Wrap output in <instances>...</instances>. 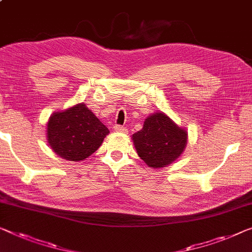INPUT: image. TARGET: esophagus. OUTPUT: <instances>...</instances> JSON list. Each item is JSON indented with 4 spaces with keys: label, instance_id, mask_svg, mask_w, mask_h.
Returning <instances> with one entry per match:
<instances>
[{
    "label": "esophagus",
    "instance_id": "esophagus-1",
    "mask_svg": "<svg viewBox=\"0 0 252 252\" xmlns=\"http://www.w3.org/2000/svg\"><path fill=\"white\" fill-rule=\"evenodd\" d=\"M113 129H114V131H116V132H126V129L125 126H119V125L114 126Z\"/></svg>",
    "mask_w": 252,
    "mask_h": 252
}]
</instances>
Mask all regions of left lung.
<instances>
[{"instance_id": "8db88e82", "label": "left lung", "mask_w": 252, "mask_h": 252, "mask_svg": "<svg viewBox=\"0 0 252 252\" xmlns=\"http://www.w3.org/2000/svg\"><path fill=\"white\" fill-rule=\"evenodd\" d=\"M187 131L163 113L145 120L144 127L132 136L140 158L150 167H164L181 155L187 145Z\"/></svg>"}]
</instances>
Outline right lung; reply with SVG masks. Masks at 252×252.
<instances>
[{
  "label": "right lung",
  "instance_id": "1",
  "mask_svg": "<svg viewBox=\"0 0 252 252\" xmlns=\"http://www.w3.org/2000/svg\"><path fill=\"white\" fill-rule=\"evenodd\" d=\"M110 133L85 104L58 112L47 123L48 144L53 152L67 160H84L95 153Z\"/></svg>",
  "mask_w": 252,
  "mask_h": 252
}]
</instances>
